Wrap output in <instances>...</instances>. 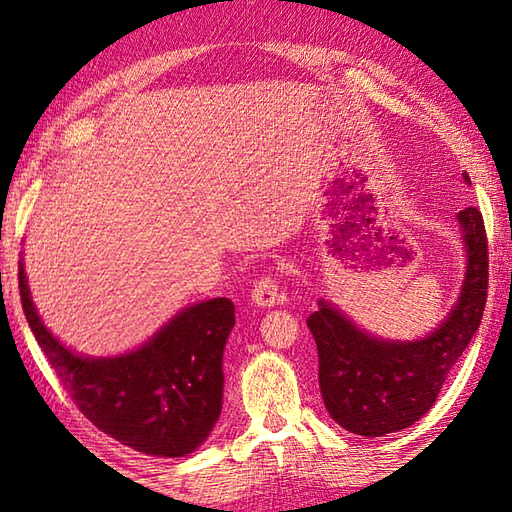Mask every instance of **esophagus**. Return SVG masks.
Returning <instances> with one entry per match:
<instances>
[{"mask_svg":"<svg viewBox=\"0 0 512 512\" xmlns=\"http://www.w3.org/2000/svg\"><path fill=\"white\" fill-rule=\"evenodd\" d=\"M250 299H253L255 306L259 308H273V306H279V303H284V295H281L273 275H262L255 281Z\"/></svg>","mask_w":512,"mask_h":512,"instance_id":"esophagus-1","label":"esophagus"}]
</instances>
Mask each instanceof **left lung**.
Returning a JSON list of instances; mask_svg holds the SVG:
<instances>
[{
  "label": "left lung",
  "mask_w": 512,
  "mask_h": 512,
  "mask_svg": "<svg viewBox=\"0 0 512 512\" xmlns=\"http://www.w3.org/2000/svg\"><path fill=\"white\" fill-rule=\"evenodd\" d=\"M466 182L469 176L464 173ZM469 250L458 306L436 332L413 343H387L361 332L319 303L308 328L319 350V387L330 416L358 436L409 427L436 402L453 365L480 328L488 295V239L480 209L458 213Z\"/></svg>",
  "instance_id": "obj_1"
}]
</instances>
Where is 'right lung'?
Masks as SVG:
<instances>
[{"instance_id": "add662e5", "label": "right lung", "mask_w": 512, "mask_h": 512, "mask_svg": "<svg viewBox=\"0 0 512 512\" xmlns=\"http://www.w3.org/2000/svg\"><path fill=\"white\" fill-rule=\"evenodd\" d=\"M19 297L32 334L74 405L125 447L180 458L209 436L222 411V354L235 325L231 299L182 310L140 350L83 358L43 328L19 262Z\"/></svg>"}]
</instances>
